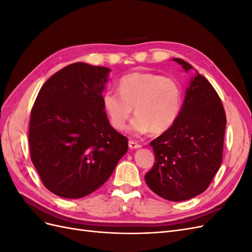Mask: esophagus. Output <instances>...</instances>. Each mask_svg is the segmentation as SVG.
<instances>
[{
	"instance_id": "obj_1",
	"label": "esophagus",
	"mask_w": 252,
	"mask_h": 252,
	"mask_svg": "<svg viewBox=\"0 0 252 252\" xmlns=\"http://www.w3.org/2000/svg\"><path fill=\"white\" fill-rule=\"evenodd\" d=\"M128 145H129V148H130V149H138V148H141V146H142L141 144L136 143L135 141H129Z\"/></svg>"
}]
</instances>
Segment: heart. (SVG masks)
Here are the masks:
<instances>
[{
  "mask_svg": "<svg viewBox=\"0 0 252 252\" xmlns=\"http://www.w3.org/2000/svg\"><path fill=\"white\" fill-rule=\"evenodd\" d=\"M119 91H106L103 107L113 128L123 130L134 107L136 116L129 125L135 135L164 132L178 120L183 105L180 84L163 75L133 72L121 79Z\"/></svg>",
  "mask_w": 252,
  "mask_h": 252,
  "instance_id": "1",
  "label": "heart"
}]
</instances>
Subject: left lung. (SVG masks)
I'll return each mask as SVG.
<instances>
[{"mask_svg": "<svg viewBox=\"0 0 252 252\" xmlns=\"http://www.w3.org/2000/svg\"><path fill=\"white\" fill-rule=\"evenodd\" d=\"M188 72L192 66L173 59ZM226 114L208 80L196 73L190 79L175 123L151 141L156 162L145 175L148 187L163 199L181 202L208 188L223 158Z\"/></svg>", "mask_w": 252, "mask_h": 252, "instance_id": "8db88e82", "label": "left lung"}]
</instances>
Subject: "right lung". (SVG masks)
I'll return each mask as SVG.
<instances>
[{
  "label": "right lung",
  "mask_w": 252,
  "mask_h": 252,
  "mask_svg": "<svg viewBox=\"0 0 252 252\" xmlns=\"http://www.w3.org/2000/svg\"><path fill=\"white\" fill-rule=\"evenodd\" d=\"M110 69L73 63L42 86L30 114L32 161L49 191L80 199L101 187L128 149L109 124L102 93Z\"/></svg>",
  "instance_id": "1"
}]
</instances>
